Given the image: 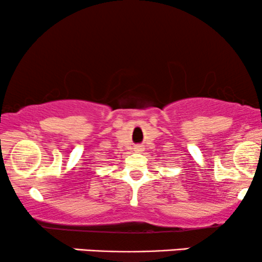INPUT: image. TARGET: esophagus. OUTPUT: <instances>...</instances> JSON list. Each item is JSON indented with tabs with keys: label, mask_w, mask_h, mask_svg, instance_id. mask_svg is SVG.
I'll use <instances>...</instances> for the list:
<instances>
[{
	"label": "esophagus",
	"mask_w": 262,
	"mask_h": 262,
	"mask_svg": "<svg viewBox=\"0 0 262 262\" xmlns=\"http://www.w3.org/2000/svg\"><path fill=\"white\" fill-rule=\"evenodd\" d=\"M135 149H137V151H141V150H143V148H141V146H137V148H135Z\"/></svg>",
	"instance_id": "esophagus-1"
}]
</instances>
